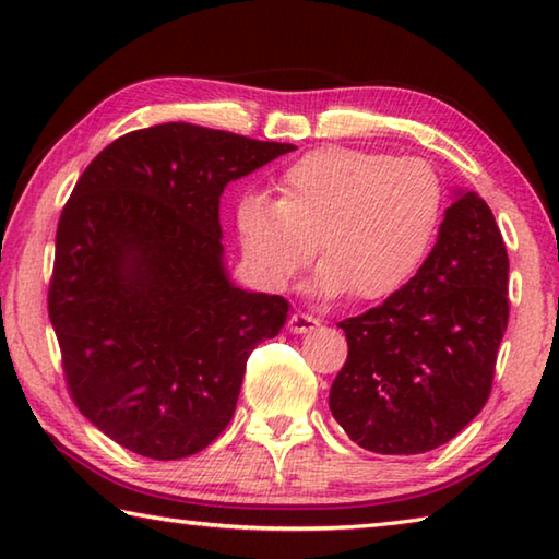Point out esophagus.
<instances>
[{
  "mask_svg": "<svg viewBox=\"0 0 559 559\" xmlns=\"http://www.w3.org/2000/svg\"><path fill=\"white\" fill-rule=\"evenodd\" d=\"M318 325H320L318 318L308 316V313H300V310H296V313H293L290 320H288V330H290V333H296V335L313 333Z\"/></svg>",
  "mask_w": 559,
  "mask_h": 559,
  "instance_id": "1",
  "label": "esophagus"
}]
</instances>
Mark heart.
<instances>
[{"mask_svg": "<svg viewBox=\"0 0 559 559\" xmlns=\"http://www.w3.org/2000/svg\"><path fill=\"white\" fill-rule=\"evenodd\" d=\"M278 200L246 194L234 224L249 269L271 288H286L316 259L320 298L349 293L390 298L433 243L443 185L421 157H390L355 147H320L278 177Z\"/></svg>", "mask_w": 559, "mask_h": 559, "instance_id": "obj_1", "label": "heart"}]
</instances>
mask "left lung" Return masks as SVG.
Masks as SVG:
<instances>
[{
    "instance_id": "left-lung-1",
    "label": "left lung",
    "mask_w": 559,
    "mask_h": 559,
    "mask_svg": "<svg viewBox=\"0 0 559 559\" xmlns=\"http://www.w3.org/2000/svg\"><path fill=\"white\" fill-rule=\"evenodd\" d=\"M330 412L357 447L412 456L468 427L493 386L508 328V251L490 206L456 192L419 271L347 318Z\"/></svg>"
}]
</instances>
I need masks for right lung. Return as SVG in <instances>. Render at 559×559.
Listing matches in <instances>:
<instances>
[{"instance_id": "1", "label": "right lung", "mask_w": 559, "mask_h": 559, "mask_svg": "<svg viewBox=\"0 0 559 559\" xmlns=\"http://www.w3.org/2000/svg\"><path fill=\"white\" fill-rule=\"evenodd\" d=\"M296 150L189 122L128 132L66 202L49 318L81 414L120 447L175 461L231 421L246 359L288 300L236 286L219 197Z\"/></svg>"}]
</instances>
